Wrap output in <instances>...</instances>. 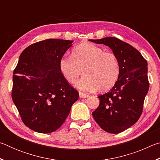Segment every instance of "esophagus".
<instances>
[{"label":"esophagus","instance_id":"esophagus-1","mask_svg":"<svg viewBox=\"0 0 160 160\" xmlns=\"http://www.w3.org/2000/svg\"><path fill=\"white\" fill-rule=\"evenodd\" d=\"M79 95L80 98H86V97H89V94L85 92H79Z\"/></svg>","mask_w":160,"mask_h":160}]
</instances>
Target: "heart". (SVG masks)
Instances as JSON below:
<instances>
[{
  "label": "heart",
  "instance_id": "1",
  "mask_svg": "<svg viewBox=\"0 0 160 160\" xmlns=\"http://www.w3.org/2000/svg\"><path fill=\"white\" fill-rule=\"evenodd\" d=\"M58 65L61 74L70 83H74L83 70L85 75L76 86L88 91L109 90L115 85L121 73L120 63L114 53L89 42L75 47L71 56L61 57Z\"/></svg>",
  "mask_w": 160,
  "mask_h": 160
}]
</instances>
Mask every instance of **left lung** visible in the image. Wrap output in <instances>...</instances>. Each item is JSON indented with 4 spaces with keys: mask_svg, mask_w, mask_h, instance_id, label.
Instances as JSON below:
<instances>
[{
    "mask_svg": "<svg viewBox=\"0 0 160 160\" xmlns=\"http://www.w3.org/2000/svg\"><path fill=\"white\" fill-rule=\"evenodd\" d=\"M108 46L118 58L120 76L109 92L99 96V105L92 112L98 125L110 133H119L137 122L142 114L149 90L148 63L138 51L116 37L90 39Z\"/></svg>",
    "mask_w": 160,
    "mask_h": 160,
    "instance_id": "obj_1",
    "label": "left lung"
}]
</instances>
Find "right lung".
Wrapping results in <instances>:
<instances>
[{"mask_svg": "<svg viewBox=\"0 0 160 160\" xmlns=\"http://www.w3.org/2000/svg\"><path fill=\"white\" fill-rule=\"evenodd\" d=\"M72 42L46 39L29 46L20 54L13 72L12 99L22 122L34 131H56L79 97L58 65Z\"/></svg>", "mask_w": 160, "mask_h": 160, "instance_id": "obj_1", "label": "right lung"}]
</instances>
